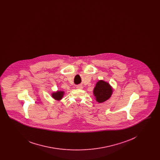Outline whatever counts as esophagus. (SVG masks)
<instances>
[{"instance_id": "esophagus-1", "label": "esophagus", "mask_w": 160, "mask_h": 160, "mask_svg": "<svg viewBox=\"0 0 160 160\" xmlns=\"http://www.w3.org/2000/svg\"><path fill=\"white\" fill-rule=\"evenodd\" d=\"M77 89H83V86L81 85H78L77 86Z\"/></svg>"}]
</instances>
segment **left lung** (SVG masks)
<instances>
[{"label":"left lung","mask_w":160,"mask_h":160,"mask_svg":"<svg viewBox=\"0 0 160 160\" xmlns=\"http://www.w3.org/2000/svg\"><path fill=\"white\" fill-rule=\"evenodd\" d=\"M93 93L96 100L99 102H102L108 99L112 93V89L110 84L100 80L94 88Z\"/></svg>","instance_id":"left-lung-1"}]
</instances>
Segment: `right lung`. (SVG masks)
I'll use <instances>...</instances> for the list:
<instances>
[{
    "label": "right lung",
    "instance_id": "right-lung-1",
    "mask_svg": "<svg viewBox=\"0 0 160 160\" xmlns=\"http://www.w3.org/2000/svg\"><path fill=\"white\" fill-rule=\"evenodd\" d=\"M63 95V92L58 91L56 93H53L52 94V97L55 99L59 100V99H62Z\"/></svg>",
    "mask_w": 160,
    "mask_h": 160
}]
</instances>
